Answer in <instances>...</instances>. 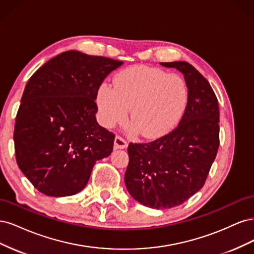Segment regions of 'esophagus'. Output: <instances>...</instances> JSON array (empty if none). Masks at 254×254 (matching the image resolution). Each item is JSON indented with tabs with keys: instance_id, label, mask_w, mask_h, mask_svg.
Here are the masks:
<instances>
[{
	"instance_id": "34e87169",
	"label": "esophagus",
	"mask_w": 254,
	"mask_h": 254,
	"mask_svg": "<svg viewBox=\"0 0 254 254\" xmlns=\"http://www.w3.org/2000/svg\"><path fill=\"white\" fill-rule=\"evenodd\" d=\"M128 146V143L122 136L117 135L114 139V149H124Z\"/></svg>"
}]
</instances>
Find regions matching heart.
I'll return each mask as SVG.
<instances>
[{"label":"heart","instance_id":"heart-1","mask_svg":"<svg viewBox=\"0 0 254 254\" xmlns=\"http://www.w3.org/2000/svg\"><path fill=\"white\" fill-rule=\"evenodd\" d=\"M189 91L178 74L132 65L117 74L113 87L102 83L96 92L99 120L111 128L125 122L130 108V130L147 139L168 133L187 108Z\"/></svg>","mask_w":254,"mask_h":254}]
</instances>
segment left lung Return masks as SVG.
<instances>
[{
    "mask_svg": "<svg viewBox=\"0 0 254 254\" xmlns=\"http://www.w3.org/2000/svg\"><path fill=\"white\" fill-rule=\"evenodd\" d=\"M181 72L189 91L182 119L170 133L148 143H130L126 188L152 209L182 204L203 186L219 146V107L212 87L186 61L161 63Z\"/></svg>",
    "mask_w": 254,
    "mask_h": 254,
    "instance_id": "obj_1",
    "label": "left lung"
}]
</instances>
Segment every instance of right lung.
<instances>
[{"instance_id":"1","label":"right lung","mask_w":254,"mask_h":254,"mask_svg":"<svg viewBox=\"0 0 254 254\" xmlns=\"http://www.w3.org/2000/svg\"><path fill=\"white\" fill-rule=\"evenodd\" d=\"M122 61L78 51L49 60L27 81L13 141L21 172L42 194H77L97 160L113 150L114 134L98 125L96 92Z\"/></svg>"}]
</instances>
